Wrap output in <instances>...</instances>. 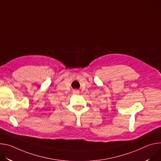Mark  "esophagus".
I'll return each instance as SVG.
<instances>
[{
    "label": "esophagus",
    "instance_id": "1",
    "mask_svg": "<svg viewBox=\"0 0 161 161\" xmlns=\"http://www.w3.org/2000/svg\"><path fill=\"white\" fill-rule=\"evenodd\" d=\"M73 92L75 94H80V91L78 90H77V89H75V90H74L73 91Z\"/></svg>",
    "mask_w": 161,
    "mask_h": 161
}]
</instances>
